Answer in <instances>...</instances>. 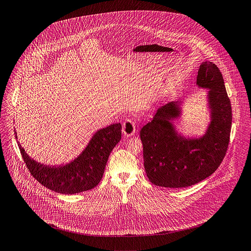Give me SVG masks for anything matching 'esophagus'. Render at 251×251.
Wrapping results in <instances>:
<instances>
[{"instance_id": "esophagus-1", "label": "esophagus", "mask_w": 251, "mask_h": 251, "mask_svg": "<svg viewBox=\"0 0 251 251\" xmlns=\"http://www.w3.org/2000/svg\"><path fill=\"white\" fill-rule=\"evenodd\" d=\"M122 131L125 136H132L135 133V124L131 120L126 119L123 124Z\"/></svg>"}]
</instances>
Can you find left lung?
I'll list each match as a JSON object with an SVG mask.
<instances>
[{"label": "left lung", "instance_id": "left-lung-1", "mask_svg": "<svg viewBox=\"0 0 251 251\" xmlns=\"http://www.w3.org/2000/svg\"><path fill=\"white\" fill-rule=\"evenodd\" d=\"M196 85L206 89L209 122L203 134L189 136L175 122L184 116V100L159 106L140 130L144 166L150 181L165 188H185L204 180L227 151L232 111L223 75L210 61L201 64Z\"/></svg>", "mask_w": 251, "mask_h": 251}]
</instances>
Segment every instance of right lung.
I'll use <instances>...</instances> for the list:
<instances>
[{"mask_svg": "<svg viewBox=\"0 0 251 251\" xmlns=\"http://www.w3.org/2000/svg\"><path fill=\"white\" fill-rule=\"evenodd\" d=\"M120 123L97 130L84 150L61 165H47L31 158L15 138L28 171L44 187L59 194L75 195L95 188L102 178L110 152L122 137Z\"/></svg>", "mask_w": 251, "mask_h": 251, "instance_id": "add662e5", "label": "right lung"}]
</instances>
